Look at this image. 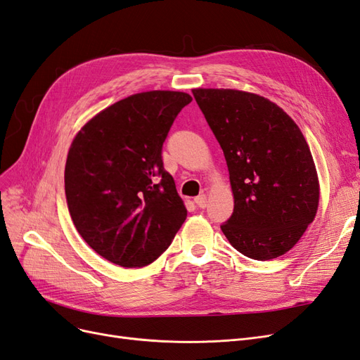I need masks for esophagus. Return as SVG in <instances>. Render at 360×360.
Segmentation results:
<instances>
[{
	"instance_id": "1",
	"label": "esophagus",
	"mask_w": 360,
	"mask_h": 360,
	"mask_svg": "<svg viewBox=\"0 0 360 360\" xmlns=\"http://www.w3.org/2000/svg\"><path fill=\"white\" fill-rule=\"evenodd\" d=\"M193 201H195V204L200 207V209H205V207H207V197L204 193L198 195V197H195Z\"/></svg>"
}]
</instances>
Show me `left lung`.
I'll return each mask as SVG.
<instances>
[{"mask_svg": "<svg viewBox=\"0 0 360 360\" xmlns=\"http://www.w3.org/2000/svg\"><path fill=\"white\" fill-rule=\"evenodd\" d=\"M192 93L230 171L234 212L222 233L252 259L284 255L319 209V179L307 139L264 97L224 89Z\"/></svg>", "mask_w": 360, "mask_h": 360, "instance_id": "obj_1", "label": "left lung"}]
</instances>
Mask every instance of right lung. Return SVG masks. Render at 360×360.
I'll use <instances>...</instances> for the list:
<instances>
[{
    "instance_id": "obj_1",
    "label": "right lung",
    "mask_w": 360,
    "mask_h": 360,
    "mask_svg": "<svg viewBox=\"0 0 360 360\" xmlns=\"http://www.w3.org/2000/svg\"><path fill=\"white\" fill-rule=\"evenodd\" d=\"M191 101L180 91L129 96L73 139L64 171L69 213L89 246L114 264L153 263L186 219L162 147Z\"/></svg>"
}]
</instances>
